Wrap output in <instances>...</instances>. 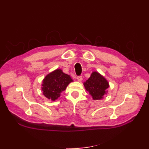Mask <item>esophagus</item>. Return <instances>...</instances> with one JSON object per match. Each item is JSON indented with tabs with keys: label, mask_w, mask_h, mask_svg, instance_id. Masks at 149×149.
Here are the masks:
<instances>
[{
	"label": "esophagus",
	"mask_w": 149,
	"mask_h": 149,
	"mask_svg": "<svg viewBox=\"0 0 149 149\" xmlns=\"http://www.w3.org/2000/svg\"><path fill=\"white\" fill-rule=\"evenodd\" d=\"M77 79L78 81H81L83 80V77H82L81 75H79V76L77 77Z\"/></svg>",
	"instance_id": "34e87169"
}]
</instances>
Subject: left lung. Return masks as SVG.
<instances>
[{
  "mask_svg": "<svg viewBox=\"0 0 149 149\" xmlns=\"http://www.w3.org/2000/svg\"><path fill=\"white\" fill-rule=\"evenodd\" d=\"M84 86L93 100H99L102 99L104 95L106 93L109 84L105 78L98 72H94L90 77L84 83Z\"/></svg>",
  "mask_w": 149,
  "mask_h": 149,
  "instance_id": "obj_1",
  "label": "left lung"
}]
</instances>
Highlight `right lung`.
I'll return each mask as SVG.
<instances>
[{
    "label": "right lung",
    "mask_w": 149,
    "mask_h": 149,
    "mask_svg": "<svg viewBox=\"0 0 149 149\" xmlns=\"http://www.w3.org/2000/svg\"><path fill=\"white\" fill-rule=\"evenodd\" d=\"M72 81L70 75L64 74L61 70L57 69L47 75L43 79L42 88L43 93L47 99L55 100Z\"/></svg>",
    "instance_id": "add662e5"
}]
</instances>
